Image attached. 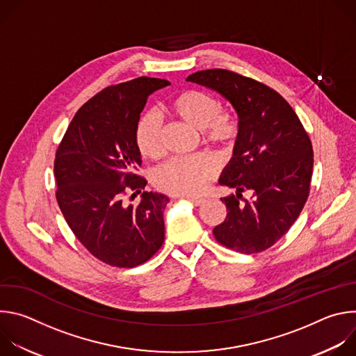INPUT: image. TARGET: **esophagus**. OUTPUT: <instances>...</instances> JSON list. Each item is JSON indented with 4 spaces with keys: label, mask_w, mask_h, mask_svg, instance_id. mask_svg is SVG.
I'll return each instance as SVG.
<instances>
[{
    "label": "esophagus",
    "mask_w": 356,
    "mask_h": 356,
    "mask_svg": "<svg viewBox=\"0 0 356 356\" xmlns=\"http://www.w3.org/2000/svg\"><path fill=\"white\" fill-rule=\"evenodd\" d=\"M190 202H191V204L193 206H195V207H198V206H201L202 204V202H204V198H187Z\"/></svg>",
    "instance_id": "obj_1"
}]
</instances>
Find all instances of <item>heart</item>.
<instances>
[{
	"instance_id": "1",
	"label": "heart",
	"mask_w": 356,
	"mask_h": 356,
	"mask_svg": "<svg viewBox=\"0 0 356 356\" xmlns=\"http://www.w3.org/2000/svg\"><path fill=\"white\" fill-rule=\"evenodd\" d=\"M169 113L181 122L201 131L202 142L224 147L229 146L239 134L238 118L221 110V103L210 92L184 90L175 95L168 107ZM135 145L139 154L147 159H156L163 154L162 128L154 114H143L135 125ZM217 175V165L206 155L172 159L154 173L158 190L179 195L194 197L200 194Z\"/></svg>"
}]
</instances>
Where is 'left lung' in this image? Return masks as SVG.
Listing matches in <instances>:
<instances>
[{
	"instance_id": "obj_1",
	"label": "left lung",
	"mask_w": 356,
	"mask_h": 356,
	"mask_svg": "<svg viewBox=\"0 0 356 356\" xmlns=\"http://www.w3.org/2000/svg\"><path fill=\"white\" fill-rule=\"evenodd\" d=\"M186 80L218 91L239 117L234 156L220 177L236 195L221 198L227 217L213 234L235 252H264L290 229L309 198L310 136L287 101L261 81L225 69L195 72ZM246 189L254 191L250 200L241 197Z\"/></svg>"
}]
</instances>
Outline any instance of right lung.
Returning <instances> with one entry per match:
<instances>
[{"mask_svg": "<svg viewBox=\"0 0 356 356\" xmlns=\"http://www.w3.org/2000/svg\"><path fill=\"white\" fill-rule=\"evenodd\" d=\"M169 84L143 76L101 90L79 108L56 150L60 211L81 245L110 266L142 265L165 241L169 198L143 191L138 206H128L125 195L146 186L135 173L142 163L134 138L139 114L149 94Z\"/></svg>", "mask_w": 356, "mask_h": 356, "instance_id": "1", "label": "right lung"}]
</instances>
